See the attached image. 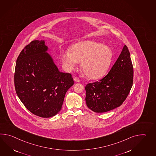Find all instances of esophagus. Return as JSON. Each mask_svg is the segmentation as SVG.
Instances as JSON below:
<instances>
[{"instance_id": "1", "label": "esophagus", "mask_w": 156, "mask_h": 156, "mask_svg": "<svg viewBox=\"0 0 156 156\" xmlns=\"http://www.w3.org/2000/svg\"><path fill=\"white\" fill-rule=\"evenodd\" d=\"M74 80L75 81V82H80V80L78 78V77H74Z\"/></svg>"}]
</instances>
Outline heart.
<instances>
[{"label": "heart", "instance_id": "b5f03b06", "mask_svg": "<svg viewBox=\"0 0 156 156\" xmlns=\"http://www.w3.org/2000/svg\"><path fill=\"white\" fill-rule=\"evenodd\" d=\"M61 58L68 70L76 68L81 62L83 73L90 80H99L107 73L112 59L111 48L92 41L78 42L69 51L62 52Z\"/></svg>", "mask_w": 156, "mask_h": 156}]
</instances>
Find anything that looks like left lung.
Returning <instances> with one entry per match:
<instances>
[{"instance_id": "8db88e82", "label": "left lung", "mask_w": 156, "mask_h": 156, "mask_svg": "<svg viewBox=\"0 0 156 156\" xmlns=\"http://www.w3.org/2000/svg\"><path fill=\"white\" fill-rule=\"evenodd\" d=\"M133 73L130 52L124 45L108 74L99 81L88 83L85 87L88 108L99 113L121 106L132 88Z\"/></svg>"}]
</instances>
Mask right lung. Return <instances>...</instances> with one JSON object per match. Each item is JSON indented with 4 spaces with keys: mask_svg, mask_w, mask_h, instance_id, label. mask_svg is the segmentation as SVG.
<instances>
[{
    "mask_svg": "<svg viewBox=\"0 0 156 156\" xmlns=\"http://www.w3.org/2000/svg\"><path fill=\"white\" fill-rule=\"evenodd\" d=\"M44 40H34L21 51L16 62L14 86L28 110L50 118L61 110L66 92L74 84L72 75L60 72Z\"/></svg>",
    "mask_w": 156,
    "mask_h": 156,
    "instance_id": "obj_1",
    "label": "right lung"
}]
</instances>
